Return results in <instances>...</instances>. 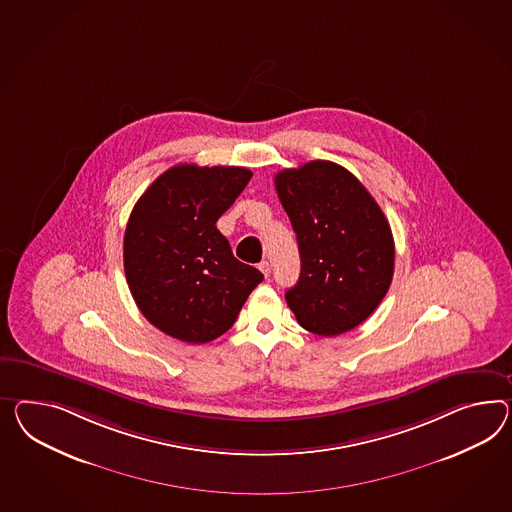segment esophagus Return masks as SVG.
<instances>
[{
	"label": "esophagus",
	"mask_w": 512,
	"mask_h": 512,
	"mask_svg": "<svg viewBox=\"0 0 512 512\" xmlns=\"http://www.w3.org/2000/svg\"><path fill=\"white\" fill-rule=\"evenodd\" d=\"M258 267H260V271H262L263 275H271V263L267 262V260H263Z\"/></svg>",
	"instance_id": "obj_1"
}]
</instances>
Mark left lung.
<instances>
[{
    "mask_svg": "<svg viewBox=\"0 0 512 512\" xmlns=\"http://www.w3.org/2000/svg\"><path fill=\"white\" fill-rule=\"evenodd\" d=\"M297 234L301 276L286 291L299 325L338 336L375 312L394 276V236L364 185L332 161H310L275 176Z\"/></svg>",
    "mask_w": 512,
    "mask_h": 512,
    "instance_id": "1",
    "label": "left lung"
}]
</instances>
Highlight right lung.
<instances>
[{
	"instance_id": "right-lung-1",
	"label": "right lung",
	"mask_w": 512,
	"mask_h": 512,
	"mask_svg": "<svg viewBox=\"0 0 512 512\" xmlns=\"http://www.w3.org/2000/svg\"><path fill=\"white\" fill-rule=\"evenodd\" d=\"M250 178L245 167L182 163L133 206L124 234L126 280L146 319L176 340L223 336L263 280L234 258L215 226Z\"/></svg>"
}]
</instances>
